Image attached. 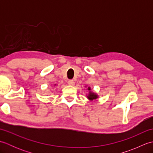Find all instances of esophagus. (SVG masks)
<instances>
[{"label": "esophagus", "instance_id": "1", "mask_svg": "<svg viewBox=\"0 0 153 153\" xmlns=\"http://www.w3.org/2000/svg\"><path fill=\"white\" fill-rule=\"evenodd\" d=\"M68 85H71V86H73V85H75V82H74V80H69V81H68Z\"/></svg>", "mask_w": 153, "mask_h": 153}]
</instances>
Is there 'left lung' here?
I'll list each match as a JSON object with an SVG mask.
<instances>
[{
	"mask_svg": "<svg viewBox=\"0 0 153 153\" xmlns=\"http://www.w3.org/2000/svg\"><path fill=\"white\" fill-rule=\"evenodd\" d=\"M87 89L89 91V95H87V98H88V99H89L91 100V101H92V100H95V99H97V98H98L99 96L97 95L96 93H93L92 91H91V87H89L88 89Z\"/></svg>",
	"mask_w": 153,
	"mask_h": 153,
	"instance_id": "8db88e82",
	"label": "left lung"
}]
</instances>
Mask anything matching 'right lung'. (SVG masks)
I'll list each match as a JSON object with an SVG mask.
<instances>
[{
	"label": "right lung",
	"instance_id": "add662e5",
	"mask_svg": "<svg viewBox=\"0 0 153 153\" xmlns=\"http://www.w3.org/2000/svg\"><path fill=\"white\" fill-rule=\"evenodd\" d=\"M56 85V84H55V85Z\"/></svg>",
	"mask_w": 153,
	"mask_h": 153
}]
</instances>
